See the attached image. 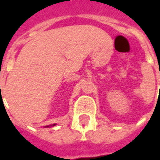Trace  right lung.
I'll list each match as a JSON object with an SVG mask.
<instances>
[{"label":"right lung","instance_id":"obj_1","mask_svg":"<svg viewBox=\"0 0 160 160\" xmlns=\"http://www.w3.org/2000/svg\"><path fill=\"white\" fill-rule=\"evenodd\" d=\"M56 124L54 123V124H50V125H48V126H45V128H48V127H54V126H56Z\"/></svg>","mask_w":160,"mask_h":160}]
</instances>
